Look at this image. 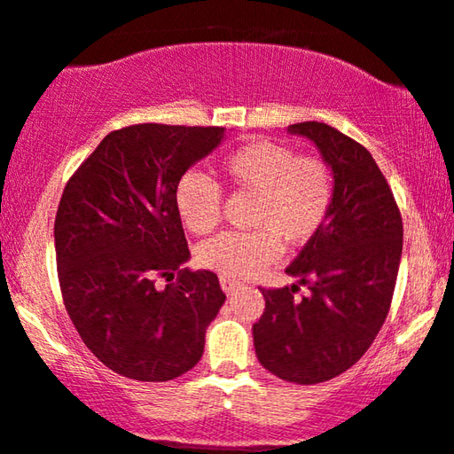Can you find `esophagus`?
Listing matches in <instances>:
<instances>
[{"label":"esophagus","instance_id":"34e87169","mask_svg":"<svg viewBox=\"0 0 454 454\" xmlns=\"http://www.w3.org/2000/svg\"><path fill=\"white\" fill-rule=\"evenodd\" d=\"M221 287L225 294H233L235 289H239V281H235V278H227V277H221Z\"/></svg>","mask_w":454,"mask_h":454}]
</instances>
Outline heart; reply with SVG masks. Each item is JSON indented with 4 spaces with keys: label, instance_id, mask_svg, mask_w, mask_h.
Returning <instances> with one entry per match:
<instances>
[{
    "label": "heart",
    "instance_id": "b5f03b06",
    "mask_svg": "<svg viewBox=\"0 0 454 454\" xmlns=\"http://www.w3.org/2000/svg\"><path fill=\"white\" fill-rule=\"evenodd\" d=\"M221 176L229 188L256 196L254 231L216 235L198 250V262L221 277L250 278L281 256V239L303 246L331 216L337 179L326 159L300 154L272 140L246 142L225 154ZM179 219L192 233L207 235L223 219V194L213 179L185 173L176 188Z\"/></svg>",
    "mask_w": 454,
    "mask_h": 454
}]
</instances>
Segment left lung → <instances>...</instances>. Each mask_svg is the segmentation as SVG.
I'll return each mask as SVG.
<instances>
[{
    "label": "left lung",
    "mask_w": 454,
    "mask_h": 454,
    "mask_svg": "<svg viewBox=\"0 0 454 454\" xmlns=\"http://www.w3.org/2000/svg\"><path fill=\"white\" fill-rule=\"evenodd\" d=\"M320 148L337 179L325 227L287 266L297 285L264 289L252 326L258 362L295 384L343 374L370 349L387 320L403 252L393 190L368 148L320 121L289 126ZM300 284L310 289L297 298Z\"/></svg>",
    "instance_id": "obj_1"
}]
</instances>
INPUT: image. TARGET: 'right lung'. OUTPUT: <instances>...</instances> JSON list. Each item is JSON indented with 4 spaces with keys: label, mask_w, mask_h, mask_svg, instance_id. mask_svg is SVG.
Segmentation results:
<instances>
[{
    "label": "right lung",
    "mask_w": 454,
    "mask_h": 454,
    "mask_svg": "<svg viewBox=\"0 0 454 454\" xmlns=\"http://www.w3.org/2000/svg\"><path fill=\"white\" fill-rule=\"evenodd\" d=\"M223 128L136 123L114 129L67 179L55 215L64 306L98 362L140 382H165L200 362L204 333L225 301L190 258L176 188L219 146ZM178 281L156 289L157 278Z\"/></svg>",
    "instance_id": "right-lung-1"
}]
</instances>
